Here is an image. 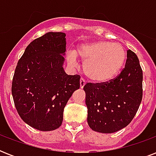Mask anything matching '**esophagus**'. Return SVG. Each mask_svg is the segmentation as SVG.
I'll list each match as a JSON object with an SVG mask.
<instances>
[{
  "label": "esophagus",
  "instance_id": "34e87169",
  "mask_svg": "<svg viewBox=\"0 0 156 156\" xmlns=\"http://www.w3.org/2000/svg\"><path fill=\"white\" fill-rule=\"evenodd\" d=\"M86 85V81L83 79V78H81L80 79V87L83 88V87Z\"/></svg>",
  "mask_w": 156,
  "mask_h": 156
}]
</instances>
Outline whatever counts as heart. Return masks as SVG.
<instances>
[{
  "instance_id": "b5f03b06",
  "label": "heart",
  "mask_w": 156,
  "mask_h": 156,
  "mask_svg": "<svg viewBox=\"0 0 156 156\" xmlns=\"http://www.w3.org/2000/svg\"><path fill=\"white\" fill-rule=\"evenodd\" d=\"M126 56V50L121 44L96 41L78 46L73 53L69 54L67 61L73 66L78 57L84 63L88 78L95 82H106L118 73Z\"/></svg>"
}]
</instances>
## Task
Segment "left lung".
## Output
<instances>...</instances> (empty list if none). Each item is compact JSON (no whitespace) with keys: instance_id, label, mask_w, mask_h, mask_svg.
Masks as SVG:
<instances>
[{"instance_id":"obj_1","label":"left lung","mask_w":156,"mask_h":156,"mask_svg":"<svg viewBox=\"0 0 156 156\" xmlns=\"http://www.w3.org/2000/svg\"><path fill=\"white\" fill-rule=\"evenodd\" d=\"M87 123L94 131L115 133L130 123L143 98V70L137 55L127 51L126 66L108 83H87Z\"/></svg>"}]
</instances>
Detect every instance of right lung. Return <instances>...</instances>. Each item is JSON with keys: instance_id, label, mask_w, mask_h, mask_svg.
<instances>
[{"instance_id": "obj_1", "label": "right lung", "mask_w": 156, "mask_h": 156, "mask_svg": "<svg viewBox=\"0 0 156 156\" xmlns=\"http://www.w3.org/2000/svg\"><path fill=\"white\" fill-rule=\"evenodd\" d=\"M66 34L48 32L26 48L12 82V95L23 121L40 131L58 129L71 95L80 87V76L63 68Z\"/></svg>"}]
</instances>
